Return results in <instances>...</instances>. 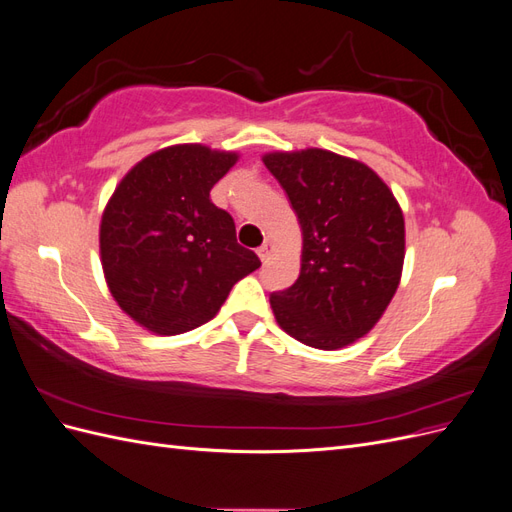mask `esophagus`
<instances>
[{
    "label": "esophagus",
    "mask_w": 512,
    "mask_h": 512,
    "mask_svg": "<svg viewBox=\"0 0 512 512\" xmlns=\"http://www.w3.org/2000/svg\"><path fill=\"white\" fill-rule=\"evenodd\" d=\"M273 250H275L273 243H271V241H265V243H262V245L258 247L256 254H258V258H260L262 262H265V260H269V256L273 254Z\"/></svg>",
    "instance_id": "obj_1"
}]
</instances>
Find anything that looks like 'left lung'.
Here are the masks:
<instances>
[{"label": "left lung", "instance_id": "left-lung-1", "mask_svg": "<svg viewBox=\"0 0 512 512\" xmlns=\"http://www.w3.org/2000/svg\"><path fill=\"white\" fill-rule=\"evenodd\" d=\"M262 162L288 194L303 235L299 280L271 294L275 320L305 346L344 348L374 329L399 286L404 213L359 160L303 149L267 153Z\"/></svg>", "mask_w": 512, "mask_h": 512}]
</instances>
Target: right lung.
Masks as SVG:
<instances>
[{
	"instance_id": "1",
	"label": "right lung",
	"mask_w": 512,
	"mask_h": 512,
	"mask_svg": "<svg viewBox=\"0 0 512 512\" xmlns=\"http://www.w3.org/2000/svg\"><path fill=\"white\" fill-rule=\"evenodd\" d=\"M239 160L232 151L173 145L121 179L102 213L108 290L134 322L179 335L220 312L230 288L260 267L237 243L230 213L209 192Z\"/></svg>"
}]
</instances>
